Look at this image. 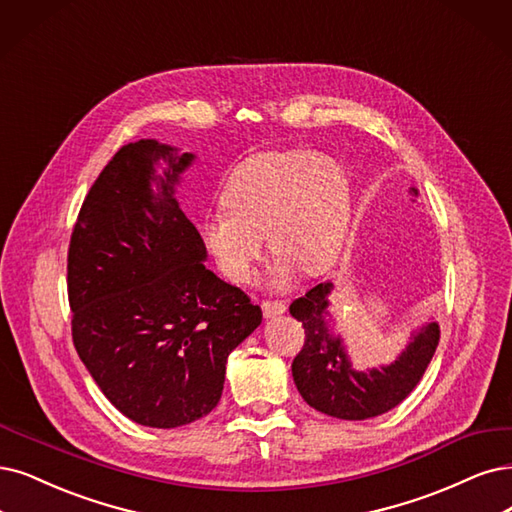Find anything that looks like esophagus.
Segmentation results:
<instances>
[{
	"mask_svg": "<svg viewBox=\"0 0 512 512\" xmlns=\"http://www.w3.org/2000/svg\"><path fill=\"white\" fill-rule=\"evenodd\" d=\"M261 310H263V316H266V318H274V316L285 314L287 306L282 304V301H263Z\"/></svg>",
	"mask_w": 512,
	"mask_h": 512,
	"instance_id": "34e87169",
	"label": "esophagus"
}]
</instances>
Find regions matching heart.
<instances>
[{"mask_svg":"<svg viewBox=\"0 0 512 512\" xmlns=\"http://www.w3.org/2000/svg\"><path fill=\"white\" fill-rule=\"evenodd\" d=\"M223 211L208 215L202 236L221 272L249 282L268 238L287 280L295 268L316 274L335 259L350 219L342 166L304 149H272L244 158L227 177Z\"/></svg>","mask_w":512,"mask_h":512,"instance_id":"b5f03b06","label":"heart"}]
</instances>
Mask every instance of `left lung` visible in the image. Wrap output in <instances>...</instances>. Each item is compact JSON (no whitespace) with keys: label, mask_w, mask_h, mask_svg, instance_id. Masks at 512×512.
<instances>
[{"label":"left lung","mask_w":512,"mask_h":512,"mask_svg":"<svg viewBox=\"0 0 512 512\" xmlns=\"http://www.w3.org/2000/svg\"><path fill=\"white\" fill-rule=\"evenodd\" d=\"M333 282H320L295 299L289 312L306 329V344L291 365L293 380L304 401L339 420H367L403 403L420 384L439 346V323H426L413 333L396 361L380 369L356 371L344 339L333 333L329 295Z\"/></svg>","instance_id":"8db88e82"}]
</instances>
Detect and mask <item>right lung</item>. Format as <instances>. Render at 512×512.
Masks as SVG:
<instances>
[{"mask_svg":"<svg viewBox=\"0 0 512 512\" xmlns=\"http://www.w3.org/2000/svg\"><path fill=\"white\" fill-rule=\"evenodd\" d=\"M194 158L156 139L124 145L69 244L75 350L109 403L149 428L211 413L227 356L261 325V308L206 270V246L175 198Z\"/></svg>","mask_w":512,"mask_h":512,"instance_id":"1","label":"right lung"}]
</instances>
